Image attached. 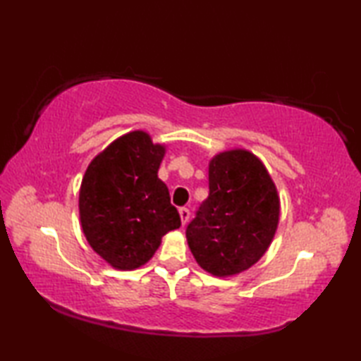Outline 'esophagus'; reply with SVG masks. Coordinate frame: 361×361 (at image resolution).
<instances>
[{
	"mask_svg": "<svg viewBox=\"0 0 361 361\" xmlns=\"http://www.w3.org/2000/svg\"><path fill=\"white\" fill-rule=\"evenodd\" d=\"M189 216H191V212H189V209H186V207H181L180 209V218H181V223L186 224Z\"/></svg>",
	"mask_w": 361,
	"mask_h": 361,
	"instance_id": "esophagus-1",
	"label": "esophagus"
}]
</instances>
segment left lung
<instances>
[{"label":"left lung","mask_w":361,"mask_h":361,"mask_svg":"<svg viewBox=\"0 0 361 361\" xmlns=\"http://www.w3.org/2000/svg\"><path fill=\"white\" fill-rule=\"evenodd\" d=\"M209 197L186 228L189 248L213 276H232L253 266L276 234L277 189L259 159L234 149L212 159Z\"/></svg>","instance_id":"obj_1"}]
</instances>
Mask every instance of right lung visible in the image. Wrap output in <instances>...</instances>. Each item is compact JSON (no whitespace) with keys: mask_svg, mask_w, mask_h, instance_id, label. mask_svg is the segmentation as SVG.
Here are the masks:
<instances>
[{"mask_svg":"<svg viewBox=\"0 0 361 361\" xmlns=\"http://www.w3.org/2000/svg\"><path fill=\"white\" fill-rule=\"evenodd\" d=\"M164 151L148 133L130 132L85 170L79 191L82 231L90 247L113 267L145 264L162 235L181 226L166 183L157 176Z\"/></svg>","mask_w":361,"mask_h":361,"instance_id":"obj_1","label":"right lung"}]
</instances>
